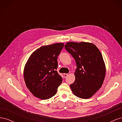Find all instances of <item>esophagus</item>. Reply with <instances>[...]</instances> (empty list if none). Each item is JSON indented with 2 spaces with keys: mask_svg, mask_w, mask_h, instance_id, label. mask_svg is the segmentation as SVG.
I'll list each match as a JSON object with an SVG mask.
<instances>
[{
  "mask_svg": "<svg viewBox=\"0 0 122 122\" xmlns=\"http://www.w3.org/2000/svg\"><path fill=\"white\" fill-rule=\"evenodd\" d=\"M64 77H65V78H66V77H67L68 76V74H66V73H64Z\"/></svg>",
  "mask_w": 122,
  "mask_h": 122,
  "instance_id": "1",
  "label": "esophagus"
}]
</instances>
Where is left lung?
Masks as SVG:
<instances>
[{"label":"left lung","mask_w":122,"mask_h":122,"mask_svg":"<svg viewBox=\"0 0 122 122\" xmlns=\"http://www.w3.org/2000/svg\"><path fill=\"white\" fill-rule=\"evenodd\" d=\"M65 47L77 66L75 80L70 84L72 92L80 98H91L101 88L105 78V65L100 51L94 44L84 42H68Z\"/></svg>","instance_id":"8db88e82"}]
</instances>
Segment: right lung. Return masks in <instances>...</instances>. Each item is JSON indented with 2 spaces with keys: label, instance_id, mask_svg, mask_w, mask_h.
Masks as SVG:
<instances>
[{
  "label": "right lung",
  "instance_id": "1",
  "mask_svg": "<svg viewBox=\"0 0 122 122\" xmlns=\"http://www.w3.org/2000/svg\"><path fill=\"white\" fill-rule=\"evenodd\" d=\"M64 46V43L42 46L29 56L24 67V78L35 97L46 100L56 94L62 81L56 71L57 60Z\"/></svg>",
  "mask_w": 122,
  "mask_h": 122
}]
</instances>
